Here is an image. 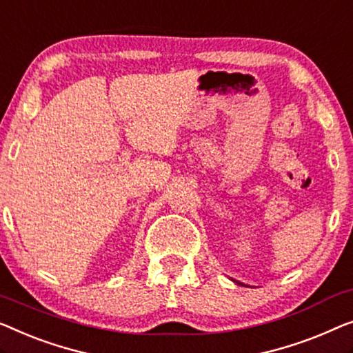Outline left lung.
Returning a JSON list of instances; mask_svg holds the SVG:
<instances>
[{
    "label": "left lung",
    "mask_w": 353,
    "mask_h": 353,
    "mask_svg": "<svg viewBox=\"0 0 353 353\" xmlns=\"http://www.w3.org/2000/svg\"><path fill=\"white\" fill-rule=\"evenodd\" d=\"M234 282H236V280H234ZM237 285H243V283H240V282H236Z\"/></svg>",
    "instance_id": "1"
}]
</instances>
